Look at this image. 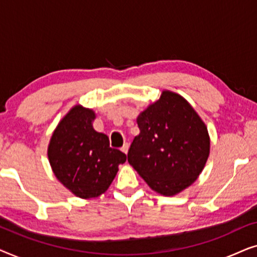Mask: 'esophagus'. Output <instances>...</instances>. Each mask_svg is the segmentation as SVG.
<instances>
[{
    "instance_id": "34e87169",
    "label": "esophagus",
    "mask_w": 257,
    "mask_h": 257,
    "mask_svg": "<svg viewBox=\"0 0 257 257\" xmlns=\"http://www.w3.org/2000/svg\"><path fill=\"white\" fill-rule=\"evenodd\" d=\"M121 152H124L125 154H127V152H128V144H124V146L121 147Z\"/></svg>"
}]
</instances>
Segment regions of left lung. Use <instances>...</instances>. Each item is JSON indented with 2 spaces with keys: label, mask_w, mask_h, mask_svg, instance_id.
Wrapping results in <instances>:
<instances>
[{
  "label": "left lung",
  "mask_w": 257,
  "mask_h": 257,
  "mask_svg": "<svg viewBox=\"0 0 257 257\" xmlns=\"http://www.w3.org/2000/svg\"><path fill=\"white\" fill-rule=\"evenodd\" d=\"M140 133L133 139L127 161L150 188L173 196L189 187L209 157L207 126L191 104L164 90L137 118Z\"/></svg>",
  "instance_id": "8db88e82"
}]
</instances>
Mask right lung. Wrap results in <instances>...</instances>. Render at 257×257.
Wrapping results in <instances>:
<instances>
[{
	"mask_svg": "<svg viewBox=\"0 0 257 257\" xmlns=\"http://www.w3.org/2000/svg\"><path fill=\"white\" fill-rule=\"evenodd\" d=\"M92 108L77 104L58 122L48 146V159L57 180L80 199L107 191L126 161L125 153L110 147L108 137L97 132Z\"/></svg>",
	"mask_w": 257,
	"mask_h": 257,
	"instance_id": "1",
	"label": "right lung"
}]
</instances>
